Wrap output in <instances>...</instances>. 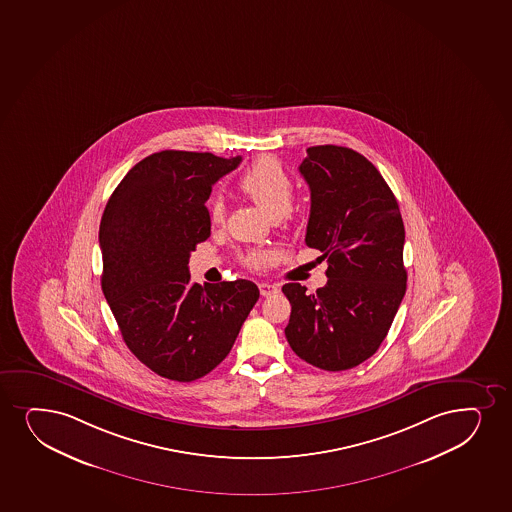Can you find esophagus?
<instances>
[{
    "mask_svg": "<svg viewBox=\"0 0 512 512\" xmlns=\"http://www.w3.org/2000/svg\"><path fill=\"white\" fill-rule=\"evenodd\" d=\"M260 289V295L262 296H271L276 295V293H279V286L274 283H260L259 284Z\"/></svg>",
    "mask_w": 512,
    "mask_h": 512,
    "instance_id": "esophagus-1",
    "label": "esophagus"
}]
</instances>
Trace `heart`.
<instances>
[{"mask_svg":"<svg viewBox=\"0 0 512 512\" xmlns=\"http://www.w3.org/2000/svg\"><path fill=\"white\" fill-rule=\"evenodd\" d=\"M238 185H240L241 192L259 205L260 209L271 219H281L291 211L295 187H293V181L289 178L288 173L274 157H262L257 163H253L241 175ZM207 211H209L212 224L223 223V200L219 197L209 200ZM243 260L250 267H259L267 260V253L253 250V252L247 253Z\"/></svg>","mask_w":512,"mask_h":512,"instance_id":"b5f03b06","label":"heart"}]
</instances>
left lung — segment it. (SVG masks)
<instances>
[{
    "label": "left lung",
    "mask_w": 512,
    "mask_h": 512,
    "mask_svg": "<svg viewBox=\"0 0 512 512\" xmlns=\"http://www.w3.org/2000/svg\"><path fill=\"white\" fill-rule=\"evenodd\" d=\"M300 173L312 200L305 243L327 257L329 279L315 293L284 284V334L301 360L341 372L379 349L403 301V217L377 168L353 149L308 147Z\"/></svg>",
    "instance_id": "8db88e82"
}]
</instances>
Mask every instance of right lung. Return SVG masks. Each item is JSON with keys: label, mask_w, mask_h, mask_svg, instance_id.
<instances>
[{"label": "right lung", "mask_w": 512, "mask_h": 512, "mask_svg": "<svg viewBox=\"0 0 512 512\" xmlns=\"http://www.w3.org/2000/svg\"><path fill=\"white\" fill-rule=\"evenodd\" d=\"M241 157L161 151L135 164L104 209V296L123 341L145 367L176 382L212 372L259 300L247 279L192 283L188 260L211 236L205 202Z\"/></svg>", "instance_id": "right-lung-1"}]
</instances>
